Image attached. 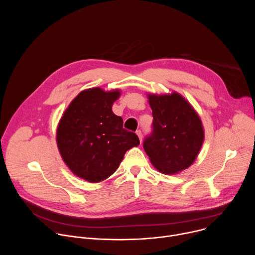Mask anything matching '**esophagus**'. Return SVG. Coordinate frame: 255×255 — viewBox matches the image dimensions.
Segmentation results:
<instances>
[{"mask_svg": "<svg viewBox=\"0 0 255 255\" xmlns=\"http://www.w3.org/2000/svg\"><path fill=\"white\" fill-rule=\"evenodd\" d=\"M136 134H137V136L139 137V140H140V142L142 141V132H141V130H137L136 131Z\"/></svg>", "mask_w": 255, "mask_h": 255, "instance_id": "obj_1", "label": "esophagus"}]
</instances>
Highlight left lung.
Wrapping results in <instances>:
<instances>
[{"label":"left lung","mask_w":255,"mask_h":255,"mask_svg":"<svg viewBox=\"0 0 255 255\" xmlns=\"http://www.w3.org/2000/svg\"><path fill=\"white\" fill-rule=\"evenodd\" d=\"M148 98L153 122L151 133L143 141L145 152L162 173L173 174L188 168L204 141L200 117L177 93Z\"/></svg>","instance_id":"left-lung-1"}]
</instances>
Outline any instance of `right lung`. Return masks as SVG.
I'll list each match as a JSON object with an SVG mask.
<instances>
[{
  "instance_id": "right-lung-1",
  "label": "right lung",
  "mask_w": 255,
  "mask_h": 255,
  "mask_svg": "<svg viewBox=\"0 0 255 255\" xmlns=\"http://www.w3.org/2000/svg\"><path fill=\"white\" fill-rule=\"evenodd\" d=\"M120 92L100 88L80 93L64 112L56 134L62 159L76 175L98 183L112 175L138 136L112 111Z\"/></svg>"
}]
</instances>
